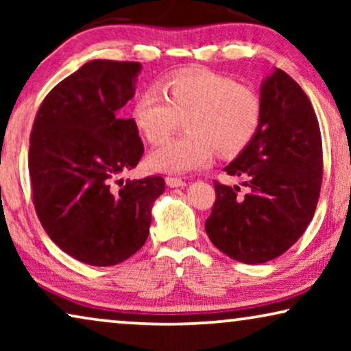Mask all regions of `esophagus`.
Returning <instances> with one entry per match:
<instances>
[{"label": "esophagus", "mask_w": 351, "mask_h": 351, "mask_svg": "<svg viewBox=\"0 0 351 351\" xmlns=\"http://www.w3.org/2000/svg\"><path fill=\"white\" fill-rule=\"evenodd\" d=\"M166 185L171 186V189H182V186H185V180L184 179H179V177H166Z\"/></svg>", "instance_id": "34e87169"}]
</instances>
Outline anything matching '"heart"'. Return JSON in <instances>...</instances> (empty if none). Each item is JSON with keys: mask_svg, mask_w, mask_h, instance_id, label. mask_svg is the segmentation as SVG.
Segmentation results:
<instances>
[{"mask_svg": "<svg viewBox=\"0 0 351 351\" xmlns=\"http://www.w3.org/2000/svg\"><path fill=\"white\" fill-rule=\"evenodd\" d=\"M160 88L138 94L132 119L148 142L156 143L179 128L185 134L153 148L148 165L169 174L208 166L214 150L238 155L249 145L262 121V102L252 88L213 71H184L162 80Z\"/></svg>", "mask_w": 351, "mask_h": 351, "instance_id": "1", "label": "heart"}]
</instances>
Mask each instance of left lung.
Listing matches in <instances>:
<instances>
[{
  "mask_svg": "<svg viewBox=\"0 0 351 351\" xmlns=\"http://www.w3.org/2000/svg\"><path fill=\"white\" fill-rule=\"evenodd\" d=\"M262 121L249 145L223 167L246 177L249 193L214 182L215 203L206 233L243 263L286 252L313 219L323 182V143L315 110L289 75L273 69L261 84Z\"/></svg>",
  "mask_w": 351,
  "mask_h": 351,
  "instance_id": "8db88e82",
  "label": "left lung"
}]
</instances>
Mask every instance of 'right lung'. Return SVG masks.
Instances as JSON below:
<instances>
[{
  "instance_id": "add662e5",
  "label": "right lung",
  "mask_w": 351,
  "mask_h": 351,
  "mask_svg": "<svg viewBox=\"0 0 351 351\" xmlns=\"http://www.w3.org/2000/svg\"><path fill=\"white\" fill-rule=\"evenodd\" d=\"M141 70L138 62H86L46 95L33 123L28 169L36 214L52 241L88 265L134 256L165 191L160 176L113 186L143 153L136 123L123 112Z\"/></svg>"
}]
</instances>
